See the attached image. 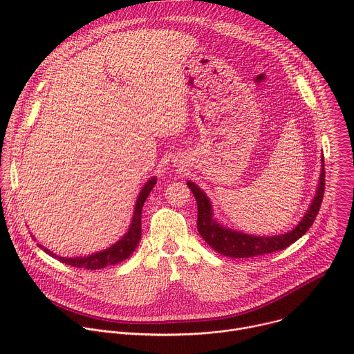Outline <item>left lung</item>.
Segmentation results:
<instances>
[{"label": "left lung", "mask_w": 354, "mask_h": 354, "mask_svg": "<svg viewBox=\"0 0 354 354\" xmlns=\"http://www.w3.org/2000/svg\"><path fill=\"white\" fill-rule=\"evenodd\" d=\"M324 162V160H322ZM324 167V165H322ZM189 189L193 192L197 201V231L214 250L218 254L230 258L243 259V258H254L272 252L286 249L291 243H294L298 238L304 235L310 227L314 224L317 214L319 212L324 192H325V168L321 171L319 186L317 189V196L314 197L313 203L292 231L274 235V236H257L248 235L239 231H232L230 228L223 227L213 218V209L209 197L205 194L197 185L193 182H187Z\"/></svg>", "instance_id": "8db88e82"}]
</instances>
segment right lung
<instances>
[{"mask_svg":"<svg viewBox=\"0 0 354 354\" xmlns=\"http://www.w3.org/2000/svg\"><path fill=\"white\" fill-rule=\"evenodd\" d=\"M157 183V178H151L149 180H147V183L142 186L137 200H136V207H134V214H133V220L130 224L129 231L124 234V236L118 241L116 243H113L111 248L96 252V254H92L89 257H80V258H62V257H56V254H53L52 250L46 249L44 246L39 245V248H41L47 255L53 257L56 259H59L60 262L74 266V268H80V269H86V270H97V269H104L106 266H112L116 265L119 262H123L124 259H127L137 246V243L140 242L141 238V210L144 206V201L147 200L149 192L153 190L154 185Z\"/></svg>","mask_w":354,"mask_h":354,"instance_id":"1","label":"right lung"}]
</instances>
